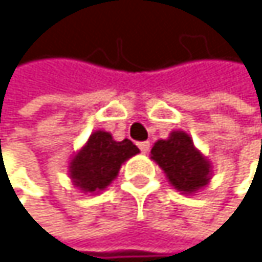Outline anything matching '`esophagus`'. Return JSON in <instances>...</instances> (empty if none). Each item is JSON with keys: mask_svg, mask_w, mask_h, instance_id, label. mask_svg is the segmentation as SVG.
Instances as JSON below:
<instances>
[{"mask_svg": "<svg viewBox=\"0 0 262 262\" xmlns=\"http://www.w3.org/2000/svg\"><path fill=\"white\" fill-rule=\"evenodd\" d=\"M138 147H140V150L143 154H147L150 150V143L149 141H141V143H138Z\"/></svg>", "mask_w": 262, "mask_h": 262, "instance_id": "1", "label": "esophagus"}]
</instances>
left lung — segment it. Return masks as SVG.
<instances>
[{
	"label": "left lung",
	"mask_w": 262,
	"mask_h": 262,
	"mask_svg": "<svg viewBox=\"0 0 262 262\" xmlns=\"http://www.w3.org/2000/svg\"><path fill=\"white\" fill-rule=\"evenodd\" d=\"M150 154L179 191L194 192L210 180V163L194 147L191 137L185 132L177 130L167 140L157 141Z\"/></svg>",
	"instance_id": "obj_1"
}]
</instances>
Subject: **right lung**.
<instances>
[{
    "label": "right lung",
    "instance_id": "obj_1",
    "mask_svg": "<svg viewBox=\"0 0 262 262\" xmlns=\"http://www.w3.org/2000/svg\"><path fill=\"white\" fill-rule=\"evenodd\" d=\"M138 152L140 149L130 140L115 141L108 132L98 130L73 158L70 176L85 192L102 191L116 179L121 164Z\"/></svg>",
    "mask_w": 262,
    "mask_h": 262
}]
</instances>
